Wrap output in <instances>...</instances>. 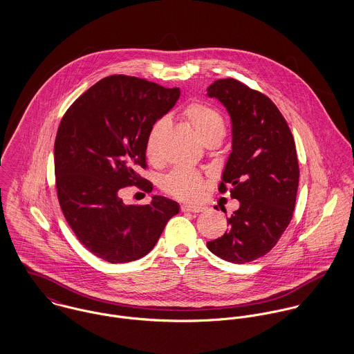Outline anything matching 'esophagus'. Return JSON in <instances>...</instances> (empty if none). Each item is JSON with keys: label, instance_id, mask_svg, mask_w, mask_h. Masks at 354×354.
I'll return each mask as SVG.
<instances>
[{"label": "esophagus", "instance_id": "1", "mask_svg": "<svg viewBox=\"0 0 354 354\" xmlns=\"http://www.w3.org/2000/svg\"><path fill=\"white\" fill-rule=\"evenodd\" d=\"M181 211L183 212H203L205 211V207L203 205H196V204H183L181 205Z\"/></svg>", "mask_w": 354, "mask_h": 354}]
</instances>
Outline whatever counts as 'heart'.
<instances>
[{
  "mask_svg": "<svg viewBox=\"0 0 354 354\" xmlns=\"http://www.w3.org/2000/svg\"><path fill=\"white\" fill-rule=\"evenodd\" d=\"M181 117L192 127L194 132L205 146L222 142L226 132V124L223 114L218 107L205 102H191L183 109ZM167 128V121L160 118L152 124L146 136L145 152L152 163L159 162L162 158V140ZM205 183L202 173L189 167L173 169L162 183V188L166 194L181 201L198 199L202 195Z\"/></svg>",
  "mask_w": 354,
  "mask_h": 354,
  "instance_id": "1",
  "label": "heart"
}]
</instances>
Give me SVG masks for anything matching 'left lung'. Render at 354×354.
I'll return each mask as SVG.
<instances>
[{
	"mask_svg": "<svg viewBox=\"0 0 354 354\" xmlns=\"http://www.w3.org/2000/svg\"><path fill=\"white\" fill-rule=\"evenodd\" d=\"M207 95L232 118L233 150L219 192L230 187L240 201L226 233L207 247L226 261L250 263L277 245L293 218L300 178L295 139L275 103L236 79L215 80Z\"/></svg>",
	"mask_w": 354,
	"mask_h": 354,
	"instance_id": "obj_1",
	"label": "left lung"
}]
</instances>
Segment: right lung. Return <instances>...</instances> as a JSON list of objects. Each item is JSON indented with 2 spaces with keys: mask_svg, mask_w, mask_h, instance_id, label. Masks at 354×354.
Here are the masks:
<instances>
[{
  "mask_svg": "<svg viewBox=\"0 0 354 354\" xmlns=\"http://www.w3.org/2000/svg\"><path fill=\"white\" fill-rule=\"evenodd\" d=\"M178 97L177 87L113 75L80 95L59 122L54 173L61 211L77 240L109 263L147 254L178 214V204L162 196L145 205L120 199L132 185L151 192V183L139 174L147 169L146 136Z\"/></svg>",
  "mask_w": 354,
  "mask_h": 354,
  "instance_id": "right-lung-1",
  "label": "right lung"
}]
</instances>
